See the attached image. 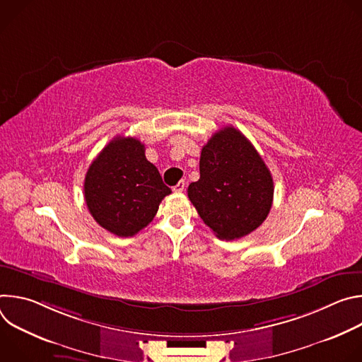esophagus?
<instances>
[{
  "instance_id": "esophagus-1",
  "label": "esophagus",
  "mask_w": 362,
  "mask_h": 362,
  "mask_svg": "<svg viewBox=\"0 0 362 362\" xmlns=\"http://www.w3.org/2000/svg\"><path fill=\"white\" fill-rule=\"evenodd\" d=\"M185 186H186V183H185V180H180L176 186H173V192H176V193H180V192H183L185 190Z\"/></svg>"
}]
</instances>
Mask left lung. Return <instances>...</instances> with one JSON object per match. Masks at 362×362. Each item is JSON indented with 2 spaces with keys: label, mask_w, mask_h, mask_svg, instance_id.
<instances>
[{
  "label": "left lung",
  "mask_w": 362,
  "mask_h": 362,
  "mask_svg": "<svg viewBox=\"0 0 362 362\" xmlns=\"http://www.w3.org/2000/svg\"><path fill=\"white\" fill-rule=\"evenodd\" d=\"M199 169L200 177L189 185L187 196L219 239H239L262 225L272 208V175L238 129L226 126L209 139Z\"/></svg>",
  "instance_id": "obj_1"
}]
</instances>
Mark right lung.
Wrapping results in <instances>:
<instances>
[{
  "label": "right lung",
  "mask_w": 362,
  "mask_h": 362,
  "mask_svg": "<svg viewBox=\"0 0 362 362\" xmlns=\"http://www.w3.org/2000/svg\"><path fill=\"white\" fill-rule=\"evenodd\" d=\"M170 193L158 168L146 159L144 144L134 137H115L84 179L88 212L101 228L122 238L146 228Z\"/></svg>",
  "instance_id": "right-lung-1"
}]
</instances>
